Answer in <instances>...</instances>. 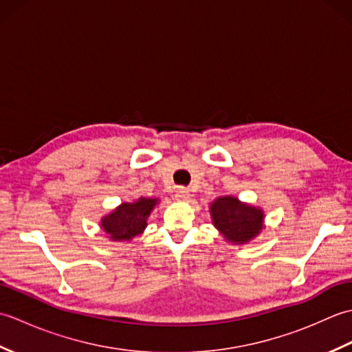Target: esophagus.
Segmentation results:
<instances>
[{"label": "esophagus", "mask_w": 352, "mask_h": 352, "mask_svg": "<svg viewBox=\"0 0 352 352\" xmlns=\"http://www.w3.org/2000/svg\"><path fill=\"white\" fill-rule=\"evenodd\" d=\"M190 198V190L188 188H178L175 192V199L178 201H186Z\"/></svg>", "instance_id": "34e87169"}]
</instances>
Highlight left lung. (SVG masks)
<instances>
[{"label": "left lung", "instance_id": "1", "mask_svg": "<svg viewBox=\"0 0 352 352\" xmlns=\"http://www.w3.org/2000/svg\"><path fill=\"white\" fill-rule=\"evenodd\" d=\"M214 227L228 241L245 243L257 236L263 222V212L260 208L239 203L237 198L222 197L210 207Z\"/></svg>", "mask_w": 352, "mask_h": 352}]
</instances>
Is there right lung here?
<instances>
[{"label": "right lung", "instance_id": "right-lung-1", "mask_svg": "<svg viewBox=\"0 0 352 352\" xmlns=\"http://www.w3.org/2000/svg\"><path fill=\"white\" fill-rule=\"evenodd\" d=\"M157 199L139 198L136 203H124L101 221V227L113 241H130L146 227V218Z\"/></svg>", "mask_w": 352, "mask_h": 352}]
</instances>
